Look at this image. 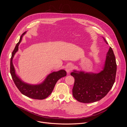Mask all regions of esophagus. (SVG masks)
<instances>
[{"label":"esophagus","instance_id":"esophagus-1","mask_svg":"<svg viewBox=\"0 0 127 127\" xmlns=\"http://www.w3.org/2000/svg\"><path fill=\"white\" fill-rule=\"evenodd\" d=\"M72 68H73V65L72 64H69L67 66L66 68V71L68 74H69L70 71L72 70Z\"/></svg>","mask_w":127,"mask_h":127}]
</instances>
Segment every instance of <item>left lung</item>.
Masks as SVG:
<instances>
[{"label":"left lung","instance_id":"left-lung-1","mask_svg":"<svg viewBox=\"0 0 127 127\" xmlns=\"http://www.w3.org/2000/svg\"><path fill=\"white\" fill-rule=\"evenodd\" d=\"M104 41L108 44L105 39ZM117 64L114 52L110 48L106 55L102 70L93 73L74 70L71 75L75 79L72 89L73 97L78 101L91 103L104 97L112 89L116 78Z\"/></svg>","mask_w":127,"mask_h":127}]
</instances>
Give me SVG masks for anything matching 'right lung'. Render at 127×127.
Wrapping results in <instances>:
<instances>
[{
  "label": "right lung",
  "mask_w": 127,
  "mask_h": 127,
  "mask_svg": "<svg viewBox=\"0 0 127 127\" xmlns=\"http://www.w3.org/2000/svg\"><path fill=\"white\" fill-rule=\"evenodd\" d=\"M26 32H25L22 34L19 42L16 45L12 53L10 59V74L16 86L23 95L33 99H43L51 95L57 81L62 77L66 76V72L63 69L53 72L47 75L42 83L38 84H29L23 81L16 74L12 60L15 53L19 50V46L23 36Z\"/></svg>",
  "instance_id": "add662e5"
}]
</instances>
